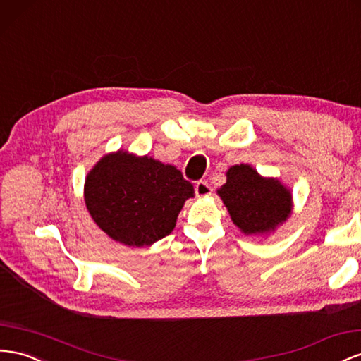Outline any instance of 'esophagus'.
I'll list each match as a JSON object with an SVG mask.
<instances>
[{
  "label": "esophagus",
  "mask_w": 361,
  "mask_h": 361,
  "mask_svg": "<svg viewBox=\"0 0 361 361\" xmlns=\"http://www.w3.org/2000/svg\"><path fill=\"white\" fill-rule=\"evenodd\" d=\"M196 194L199 197H208V196H211L212 194V188H211V185L208 183V182H204V180H200V182H197L196 183Z\"/></svg>",
  "instance_id": "1"
}]
</instances>
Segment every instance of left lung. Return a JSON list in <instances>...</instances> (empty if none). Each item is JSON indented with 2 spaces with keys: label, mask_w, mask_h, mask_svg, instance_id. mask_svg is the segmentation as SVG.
Listing matches in <instances>:
<instances>
[{
  "label": "left lung",
  "mask_w": 361,
  "mask_h": 361,
  "mask_svg": "<svg viewBox=\"0 0 361 361\" xmlns=\"http://www.w3.org/2000/svg\"><path fill=\"white\" fill-rule=\"evenodd\" d=\"M219 190L232 221L246 235L274 231L291 212V194L276 179H264L250 165H233Z\"/></svg>",
  "instance_id": "8db88e82"
}]
</instances>
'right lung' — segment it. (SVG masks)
Here are the masks:
<instances>
[{
	"label": "right lung",
	"mask_w": 361,
	"mask_h": 361,
	"mask_svg": "<svg viewBox=\"0 0 361 361\" xmlns=\"http://www.w3.org/2000/svg\"><path fill=\"white\" fill-rule=\"evenodd\" d=\"M192 185L173 165L126 152L97 162L85 182V202L94 221L126 246H150L176 226Z\"/></svg>",
	"instance_id": "obj_1"
}]
</instances>
